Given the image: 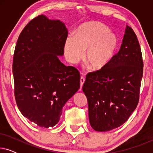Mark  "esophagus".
Instances as JSON below:
<instances>
[{
  "label": "esophagus",
  "instance_id": "esophagus-1",
  "mask_svg": "<svg viewBox=\"0 0 153 153\" xmlns=\"http://www.w3.org/2000/svg\"><path fill=\"white\" fill-rule=\"evenodd\" d=\"M84 82H85V79H84V77H83V76H81V78H80V85H81V88H82V86H83V83H84Z\"/></svg>",
  "mask_w": 153,
  "mask_h": 153
}]
</instances>
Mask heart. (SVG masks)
<instances>
[{"mask_svg":"<svg viewBox=\"0 0 153 153\" xmlns=\"http://www.w3.org/2000/svg\"><path fill=\"white\" fill-rule=\"evenodd\" d=\"M118 47V37L107 26L100 22H89L81 24L76 35L70 33L66 37L63 49L70 63H77L85 55L92 70L100 71L112 61Z\"/></svg>","mask_w":153,"mask_h":153,"instance_id":"b5f03b06","label":"heart"}]
</instances>
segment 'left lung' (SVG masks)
Returning <instances> with one entry per match:
<instances>
[{"mask_svg": "<svg viewBox=\"0 0 153 153\" xmlns=\"http://www.w3.org/2000/svg\"><path fill=\"white\" fill-rule=\"evenodd\" d=\"M143 67L137 35L126 26L118 53L103 70L88 74L83 85L92 128L107 131L126 122L139 102Z\"/></svg>", "mask_w": 153, "mask_h": 153, "instance_id": "obj_1", "label": "left lung"}]
</instances>
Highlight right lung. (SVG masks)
I'll return each mask as SVG.
<instances>
[{
  "mask_svg": "<svg viewBox=\"0 0 153 153\" xmlns=\"http://www.w3.org/2000/svg\"><path fill=\"white\" fill-rule=\"evenodd\" d=\"M67 36L64 23L42 14L25 26L14 50L16 104L23 116L45 128L57 124L62 107L80 88L79 71L59 59Z\"/></svg>",
  "mask_w": 153,
  "mask_h": 153,
  "instance_id": "obj_1",
  "label": "right lung"
}]
</instances>
